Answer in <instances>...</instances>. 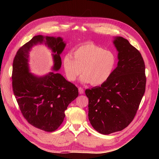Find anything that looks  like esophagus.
<instances>
[{"mask_svg": "<svg viewBox=\"0 0 159 159\" xmlns=\"http://www.w3.org/2000/svg\"><path fill=\"white\" fill-rule=\"evenodd\" d=\"M79 92L80 94H83L84 93V89L82 88V87H79Z\"/></svg>", "mask_w": 159, "mask_h": 159, "instance_id": "34e87169", "label": "esophagus"}]
</instances>
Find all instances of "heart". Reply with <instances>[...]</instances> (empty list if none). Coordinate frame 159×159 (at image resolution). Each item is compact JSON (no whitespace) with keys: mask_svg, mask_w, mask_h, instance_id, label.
<instances>
[{"mask_svg":"<svg viewBox=\"0 0 159 159\" xmlns=\"http://www.w3.org/2000/svg\"><path fill=\"white\" fill-rule=\"evenodd\" d=\"M63 58V66L67 79L74 81L82 72L80 80L92 85L105 83L112 76L117 66V57L110 50L93 43L77 47Z\"/></svg>","mask_w":159,"mask_h":159,"instance_id":"1","label":"heart"}]
</instances>
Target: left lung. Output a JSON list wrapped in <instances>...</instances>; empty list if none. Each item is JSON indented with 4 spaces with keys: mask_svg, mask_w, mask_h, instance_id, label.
Segmentation results:
<instances>
[{
    "mask_svg": "<svg viewBox=\"0 0 159 159\" xmlns=\"http://www.w3.org/2000/svg\"><path fill=\"white\" fill-rule=\"evenodd\" d=\"M117 66L109 80L85 90L88 117L98 133L109 134L126 128L133 120L146 90L145 63L141 53L122 37L114 38Z\"/></svg>",
    "mask_w": 159,
    "mask_h": 159,
    "instance_id": "obj_1",
    "label": "left lung"
}]
</instances>
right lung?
Here are the masks:
<instances>
[{
    "label": "right lung",
    "instance_id": "obj_1",
    "mask_svg": "<svg viewBox=\"0 0 159 159\" xmlns=\"http://www.w3.org/2000/svg\"><path fill=\"white\" fill-rule=\"evenodd\" d=\"M45 43L52 50L53 70L61 66L60 55L66 43L60 37L34 36L20 48L13 62L12 87L20 109L28 122L35 128L53 132L62 124L67 106L79 96V90L61 74L50 72L43 76L29 72V54L32 47Z\"/></svg>",
    "mask_w": 159,
    "mask_h": 159
}]
</instances>
